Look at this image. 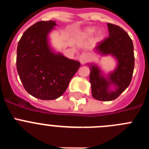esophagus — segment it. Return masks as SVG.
I'll use <instances>...</instances> for the list:
<instances>
[{
  "mask_svg": "<svg viewBox=\"0 0 149 149\" xmlns=\"http://www.w3.org/2000/svg\"><path fill=\"white\" fill-rule=\"evenodd\" d=\"M89 54L86 53L82 54L81 55V56H80V61H81V63H82V64L86 63V62L89 60Z\"/></svg>",
  "mask_w": 149,
  "mask_h": 149,
  "instance_id": "34e87169",
  "label": "esophagus"
}]
</instances>
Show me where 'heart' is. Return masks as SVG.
Returning a JSON list of instances; mask_svg holds the SVG:
<instances>
[{
	"mask_svg": "<svg viewBox=\"0 0 149 149\" xmlns=\"http://www.w3.org/2000/svg\"><path fill=\"white\" fill-rule=\"evenodd\" d=\"M95 32V29L93 28V27H89L84 31V34L86 36H92Z\"/></svg>",
	"mask_w": 149,
	"mask_h": 149,
	"instance_id": "obj_1",
	"label": "heart"
}]
</instances>
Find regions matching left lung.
Here are the masks:
<instances>
[{
    "label": "left lung",
    "instance_id": "8db88e82",
    "mask_svg": "<svg viewBox=\"0 0 149 149\" xmlns=\"http://www.w3.org/2000/svg\"><path fill=\"white\" fill-rule=\"evenodd\" d=\"M109 36L98 42L95 50L101 54H111L118 60L116 71L110 74L109 80L101 75L98 68L91 65L89 82L93 97L98 101H108L117 98L127 89L132 79L134 68V45L127 32L113 24L107 23ZM115 84V91L109 90L111 83Z\"/></svg>",
    "mask_w": 149,
    "mask_h": 149
}]
</instances>
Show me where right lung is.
Returning <instances> with one entry per match:
<instances>
[{
  "label": "right lung",
  "instance_id": "obj_1",
  "mask_svg": "<svg viewBox=\"0 0 149 149\" xmlns=\"http://www.w3.org/2000/svg\"><path fill=\"white\" fill-rule=\"evenodd\" d=\"M56 25L40 21L24 33L17 48V72L29 94L41 100L59 98L68 88L80 63L55 54L48 45V33Z\"/></svg>",
  "mask_w": 149,
  "mask_h": 149
}]
</instances>
